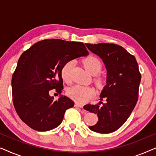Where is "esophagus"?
<instances>
[{
  "label": "esophagus",
  "instance_id": "esophagus-1",
  "mask_svg": "<svg viewBox=\"0 0 156 156\" xmlns=\"http://www.w3.org/2000/svg\"><path fill=\"white\" fill-rule=\"evenodd\" d=\"M74 106H76V107H80V108H83V105L82 104H79V103H75V104H74Z\"/></svg>",
  "mask_w": 156,
  "mask_h": 156
}]
</instances>
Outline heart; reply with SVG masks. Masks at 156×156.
I'll list each match as a JSON object with an SVG mask.
<instances>
[{"instance_id":"b5f03b06","label":"heart","mask_w":156,"mask_h":156,"mask_svg":"<svg viewBox=\"0 0 156 156\" xmlns=\"http://www.w3.org/2000/svg\"><path fill=\"white\" fill-rule=\"evenodd\" d=\"M85 69L89 73L96 75L101 69V63L97 57L89 56L83 61ZM74 65L73 60H69L64 64L61 69V76L65 82L69 83L71 80V72ZM95 83L98 87H102L105 83V79L101 76H97L95 78ZM67 94L70 98L80 104H84L94 97L95 91L91 87L74 85L67 90Z\"/></svg>"}]
</instances>
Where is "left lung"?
I'll use <instances>...</instances> for the list:
<instances>
[{
	"label": "left lung",
	"instance_id": "8db88e82",
	"mask_svg": "<svg viewBox=\"0 0 156 156\" xmlns=\"http://www.w3.org/2000/svg\"><path fill=\"white\" fill-rule=\"evenodd\" d=\"M86 46L101 57L107 69L106 85L100 94V100L105 102L84 106L85 110L97 114L99 118L89 128L97 133H112L126 121L137 103L141 74L135 57L121 46L113 43Z\"/></svg>",
	"mask_w": 156,
	"mask_h": 156
}]
</instances>
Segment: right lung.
Instances as JSON below:
<instances>
[{
	"label": "right lung",
	"instance_id": "add662e5",
	"mask_svg": "<svg viewBox=\"0 0 156 156\" xmlns=\"http://www.w3.org/2000/svg\"><path fill=\"white\" fill-rule=\"evenodd\" d=\"M84 44L59 39L37 42L18 59L12 76V102L23 122L35 131H50L60 124L74 101L67 97L55 101L50 91L63 90L61 69L64 64L88 55Z\"/></svg>",
	"mask_w": 156,
	"mask_h": 156
}]
</instances>
